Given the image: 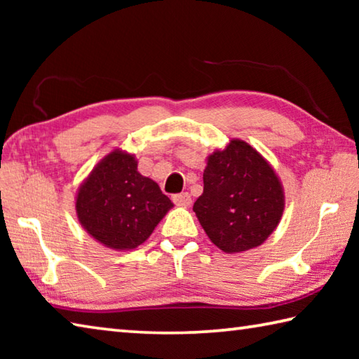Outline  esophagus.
Here are the masks:
<instances>
[{
	"label": "esophagus",
	"instance_id": "34e87169",
	"mask_svg": "<svg viewBox=\"0 0 359 359\" xmlns=\"http://www.w3.org/2000/svg\"><path fill=\"white\" fill-rule=\"evenodd\" d=\"M172 201L177 204V205H182V208H187V205L191 204V196L188 193H180V194H174L172 196Z\"/></svg>",
	"mask_w": 359,
	"mask_h": 359
}]
</instances>
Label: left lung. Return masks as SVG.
I'll return each instance as SVG.
<instances>
[{
  "label": "left lung",
  "instance_id": "8db88e82",
  "mask_svg": "<svg viewBox=\"0 0 359 359\" xmlns=\"http://www.w3.org/2000/svg\"><path fill=\"white\" fill-rule=\"evenodd\" d=\"M204 190L193 205L208 238L224 253L259 247L274 233L285 210L276 169L242 139L212 151L203 174Z\"/></svg>",
  "mask_w": 359,
  "mask_h": 359
}]
</instances>
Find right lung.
<instances>
[{"mask_svg":"<svg viewBox=\"0 0 359 359\" xmlns=\"http://www.w3.org/2000/svg\"><path fill=\"white\" fill-rule=\"evenodd\" d=\"M174 208L155 180L137 171L135 154L114 149L76 193V215L90 238L111 250H135Z\"/></svg>","mask_w":359,"mask_h":359,"instance_id":"right-lung-1","label":"right lung"}]
</instances>
